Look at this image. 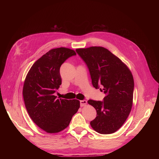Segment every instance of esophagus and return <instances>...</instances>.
Instances as JSON below:
<instances>
[{
    "label": "esophagus",
    "instance_id": "1",
    "mask_svg": "<svg viewBox=\"0 0 159 159\" xmlns=\"http://www.w3.org/2000/svg\"><path fill=\"white\" fill-rule=\"evenodd\" d=\"M80 106H81V107L85 106L87 104V101H86V100H82V101H80Z\"/></svg>",
    "mask_w": 159,
    "mask_h": 159
}]
</instances>
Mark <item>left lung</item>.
Listing matches in <instances>:
<instances>
[{"mask_svg": "<svg viewBox=\"0 0 159 159\" xmlns=\"http://www.w3.org/2000/svg\"><path fill=\"white\" fill-rule=\"evenodd\" d=\"M76 52L87 65L92 84L103 91V101L89 99L97 116L90 121L101 134H111L120 129L129 115L133 104L134 80L128 66L107 49L101 47L79 48Z\"/></svg>", "mask_w": 159, "mask_h": 159, "instance_id": "1", "label": "left lung"}]
</instances>
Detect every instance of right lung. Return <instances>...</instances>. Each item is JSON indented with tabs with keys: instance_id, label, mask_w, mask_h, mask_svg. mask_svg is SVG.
I'll return each instance as SVG.
<instances>
[{
	"instance_id": "right-lung-1",
	"label": "right lung",
	"mask_w": 159,
	"mask_h": 159,
	"mask_svg": "<svg viewBox=\"0 0 159 159\" xmlns=\"http://www.w3.org/2000/svg\"><path fill=\"white\" fill-rule=\"evenodd\" d=\"M75 55V51L69 48L52 49L35 61L26 75L22 90L26 108L33 122L47 133L65 129L80 107L77 99L54 96L61 84V65Z\"/></svg>"
}]
</instances>
